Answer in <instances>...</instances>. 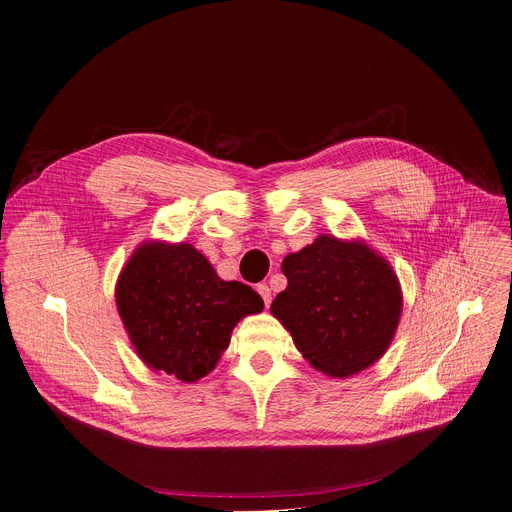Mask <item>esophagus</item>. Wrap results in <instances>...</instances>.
<instances>
[{
	"label": "esophagus",
	"mask_w": 512,
	"mask_h": 512,
	"mask_svg": "<svg viewBox=\"0 0 512 512\" xmlns=\"http://www.w3.org/2000/svg\"><path fill=\"white\" fill-rule=\"evenodd\" d=\"M257 292H259V296L263 298L265 308H269V304H271V290H269V286L261 284V286H257Z\"/></svg>",
	"instance_id": "34e87169"
}]
</instances>
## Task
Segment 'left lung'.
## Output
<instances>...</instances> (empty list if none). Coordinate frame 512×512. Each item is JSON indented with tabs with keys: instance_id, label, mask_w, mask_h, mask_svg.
<instances>
[{
	"instance_id": "left-lung-1",
	"label": "left lung",
	"mask_w": 512,
	"mask_h": 512,
	"mask_svg": "<svg viewBox=\"0 0 512 512\" xmlns=\"http://www.w3.org/2000/svg\"><path fill=\"white\" fill-rule=\"evenodd\" d=\"M282 271L288 288L269 310L314 369L349 378L386 353L400 322L402 290L382 255L359 239L320 235L290 253Z\"/></svg>"
}]
</instances>
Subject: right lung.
<instances>
[{"mask_svg":"<svg viewBox=\"0 0 512 512\" xmlns=\"http://www.w3.org/2000/svg\"><path fill=\"white\" fill-rule=\"evenodd\" d=\"M124 329L153 371L192 384L216 367L237 322L263 310L241 282H222L190 243L145 241L116 284Z\"/></svg>","mask_w":512,"mask_h":512,"instance_id":"1","label":"right lung"}]
</instances>
